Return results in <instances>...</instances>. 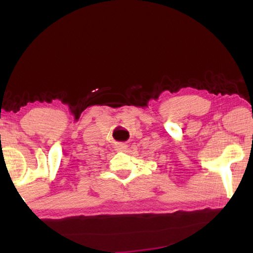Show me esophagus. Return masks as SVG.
Listing matches in <instances>:
<instances>
[{
  "label": "esophagus",
  "mask_w": 253,
  "mask_h": 253,
  "mask_svg": "<svg viewBox=\"0 0 253 253\" xmlns=\"http://www.w3.org/2000/svg\"><path fill=\"white\" fill-rule=\"evenodd\" d=\"M116 147H117V149H121L122 151V149H125L127 147V145L125 143H119V144H117Z\"/></svg>",
  "instance_id": "1"
}]
</instances>
